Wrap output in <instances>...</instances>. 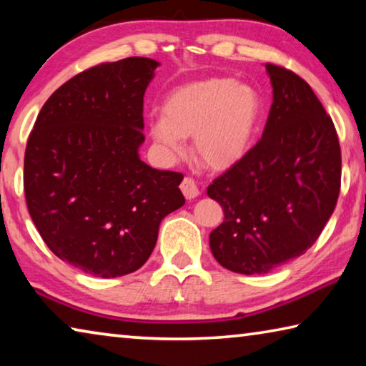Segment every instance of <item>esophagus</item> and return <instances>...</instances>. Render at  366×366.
I'll return each mask as SVG.
<instances>
[{
  "instance_id": "esophagus-1",
  "label": "esophagus",
  "mask_w": 366,
  "mask_h": 366,
  "mask_svg": "<svg viewBox=\"0 0 366 366\" xmlns=\"http://www.w3.org/2000/svg\"><path fill=\"white\" fill-rule=\"evenodd\" d=\"M179 188H182V193L188 201L194 199L196 196L199 194V188H198V184L194 183L193 178H184L182 184H179Z\"/></svg>"
}]
</instances>
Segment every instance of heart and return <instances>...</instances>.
<instances>
[{"instance_id": "1", "label": "heart", "mask_w": 366, "mask_h": 366, "mask_svg": "<svg viewBox=\"0 0 366 366\" xmlns=\"http://www.w3.org/2000/svg\"><path fill=\"white\" fill-rule=\"evenodd\" d=\"M263 114L265 103L254 85L211 76L173 89L162 104V116L150 121L149 132L170 159L182 154L184 137H193L196 159L222 172L249 154Z\"/></svg>"}]
</instances>
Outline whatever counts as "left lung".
I'll return each instance as SVG.
<instances>
[{
  "mask_svg": "<svg viewBox=\"0 0 366 366\" xmlns=\"http://www.w3.org/2000/svg\"><path fill=\"white\" fill-rule=\"evenodd\" d=\"M273 104L262 140L207 187L224 221L209 235L212 255L242 274L272 272L311 247L340 191L334 122L296 73L265 64Z\"/></svg>",
  "mask_w": 366,
  "mask_h": 366,
  "instance_id": "left-lung-1",
  "label": "left lung"
}]
</instances>
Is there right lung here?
Masks as SVG:
<instances>
[{"mask_svg":"<svg viewBox=\"0 0 366 366\" xmlns=\"http://www.w3.org/2000/svg\"><path fill=\"white\" fill-rule=\"evenodd\" d=\"M157 60L101 64L61 85L39 112L24 157L26 202L60 260L101 278L136 272L162 219L184 204L183 175L140 160L144 94Z\"/></svg>","mask_w":366,"mask_h":366,"instance_id":"right-lung-1","label":"right lung"}]
</instances>
